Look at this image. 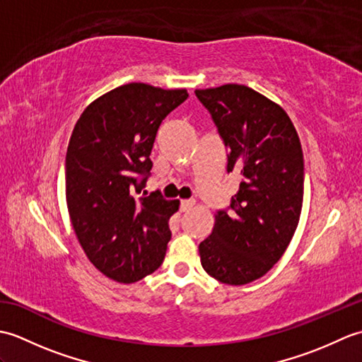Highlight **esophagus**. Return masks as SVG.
Returning a JSON list of instances; mask_svg holds the SVG:
<instances>
[{
    "label": "esophagus",
    "instance_id": "1",
    "mask_svg": "<svg viewBox=\"0 0 362 362\" xmlns=\"http://www.w3.org/2000/svg\"><path fill=\"white\" fill-rule=\"evenodd\" d=\"M193 205H194V201H191V199H187V201H182V202H180V210H182V211H187V210H189Z\"/></svg>",
    "mask_w": 362,
    "mask_h": 362
}]
</instances>
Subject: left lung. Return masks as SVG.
I'll list each match as a JSON object with an SVG mask.
<instances>
[{
    "label": "left lung",
    "mask_w": 362,
    "mask_h": 362,
    "mask_svg": "<svg viewBox=\"0 0 362 362\" xmlns=\"http://www.w3.org/2000/svg\"><path fill=\"white\" fill-rule=\"evenodd\" d=\"M243 180L230 210L199 244L205 272L241 286L267 274L294 236L303 204V152L288 113L240 83L196 90Z\"/></svg>",
    "instance_id": "1"
}]
</instances>
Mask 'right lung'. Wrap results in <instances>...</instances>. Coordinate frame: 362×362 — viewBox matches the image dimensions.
<instances>
[{
	"label": "right lung",
	"mask_w": 362,
	"mask_h": 362,
	"mask_svg": "<svg viewBox=\"0 0 362 362\" xmlns=\"http://www.w3.org/2000/svg\"><path fill=\"white\" fill-rule=\"evenodd\" d=\"M188 98L130 82L95 99L76 122L65 165L66 206L79 244L99 272L135 283L161 266L179 201L141 193L161 121ZM144 175L141 182L137 177Z\"/></svg>",
	"instance_id": "1"
}]
</instances>
